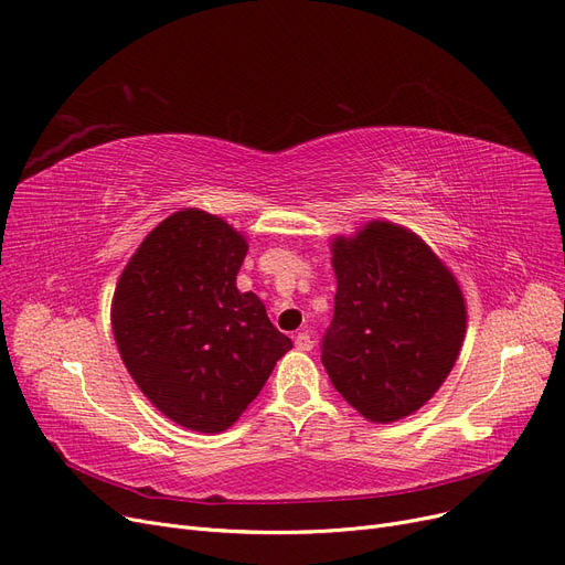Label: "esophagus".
Returning <instances> with one entry per match:
<instances>
[{
	"label": "esophagus",
	"mask_w": 565,
	"mask_h": 565,
	"mask_svg": "<svg viewBox=\"0 0 565 565\" xmlns=\"http://www.w3.org/2000/svg\"><path fill=\"white\" fill-rule=\"evenodd\" d=\"M292 341H296L298 351H311L313 349V341H311L309 332H298L296 337H292Z\"/></svg>",
	"instance_id": "esophagus-1"
}]
</instances>
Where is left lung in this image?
I'll return each instance as SVG.
<instances>
[{
	"mask_svg": "<svg viewBox=\"0 0 565 565\" xmlns=\"http://www.w3.org/2000/svg\"><path fill=\"white\" fill-rule=\"evenodd\" d=\"M334 316L321 362L370 423L425 406L457 362L466 305L455 275L404 226L370 222L332 239Z\"/></svg>",
	"mask_w": 565,
	"mask_h": 565,
	"instance_id": "left-lung-1",
	"label": "left lung"
}]
</instances>
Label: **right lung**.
Masks as SVG:
<instances>
[{"instance_id":"1","label":"right lung","mask_w":565,"mask_h":565,"mask_svg":"<svg viewBox=\"0 0 565 565\" xmlns=\"http://www.w3.org/2000/svg\"><path fill=\"white\" fill-rule=\"evenodd\" d=\"M249 244L222 216L186 207L142 239L113 296V334L142 395L166 418L228 429L292 341L237 273Z\"/></svg>"}]
</instances>
